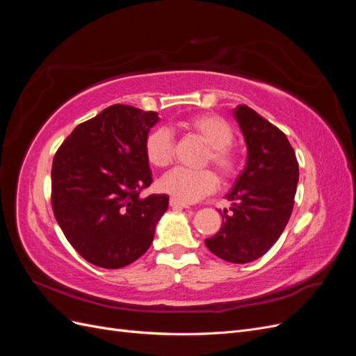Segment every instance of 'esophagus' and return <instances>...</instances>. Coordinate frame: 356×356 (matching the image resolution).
I'll list each match as a JSON object with an SVG mask.
<instances>
[{
    "mask_svg": "<svg viewBox=\"0 0 356 356\" xmlns=\"http://www.w3.org/2000/svg\"><path fill=\"white\" fill-rule=\"evenodd\" d=\"M169 204L172 208H190L187 203H182L181 200H178V199H175V197H170V200H169Z\"/></svg>",
    "mask_w": 356,
    "mask_h": 356,
    "instance_id": "34e87169",
    "label": "esophagus"
}]
</instances>
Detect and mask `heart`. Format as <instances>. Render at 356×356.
<instances>
[{"mask_svg": "<svg viewBox=\"0 0 356 356\" xmlns=\"http://www.w3.org/2000/svg\"><path fill=\"white\" fill-rule=\"evenodd\" d=\"M179 126L208 145V153L204 154L203 163H211L217 169L222 181H232L238 177L242 157L239 149L232 144L234 129L225 118L218 114L202 113L179 122ZM174 148V135L166 127L154 129L147 135L144 143L147 160L149 165L159 169L172 163ZM159 187L172 197L188 204L212 195L218 188V177L211 169L191 170L175 168L160 179Z\"/></svg>", "mask_w": 356, "mask_h": 356, "instance_id": "obj_1", "label": "heart"}]
</instances>
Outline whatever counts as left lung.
<instances>
[{
    "label": "left lung",
    "mask_w": 356,
    "mask_h": 356,
    "mask_svg": "<svg viewBox=\"0 0 356 356\" xmlns=\"http://www.w3.org/2000/svg\"><path fill=\"white\" fill-rule=\"evenodd\" d=\"M248 147V160L227 199L218 233L208 250L230 263L264 255L282 234L294 208L298 161L286 135L248 105L234 110Z\"/></svg>",
    "instance_id": "left-lung-1"
}]
</instances>
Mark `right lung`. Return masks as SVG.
I'll list each match as a JSON object with an SVG mask.
<instances>
[{"mask_svg":"<svg viewBox=\"0 0 356 356\" xmlns=\"http://www.w3.org/2000/svg\"><path fill=\"white\" fill-rule=\"evenodd\" d=\"M154 111L115 104L80 123L51 165V208L68 242L84 260L122 268L144 255L166 195L141 197L153 177L144 143Z\"/></svg>","mask_w":356,"mask_h":356,"instance_id":"right-lung-1","label":"right lung"}]
</instances>
